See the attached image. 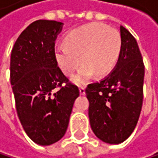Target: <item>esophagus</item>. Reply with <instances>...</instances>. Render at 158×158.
Wrapping results in <instances>:
<instances>
[{
    "instance_id": "esophagus-1",
    "label": "esophagus",
    "mask_w": 158,
    "mask_h": 158,
    "mask_svg": "<svg viewBox=\"0 0 158 158\" xmlns=\"http://www.w3.org/2000/svg\"><path fill=\"white\" fill-rule=\"evenodd\" d=\"M80 94L82 95V96L85 95V88H84L83 86H81V87H80Z\"/></svg>"
}]
</instances>
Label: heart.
I'll return each instance as SVG.
<instances>
[{"label":"heart","instance_id":"heart-1","mask_svg":"<svg viewBox=\"0 0 158 158\" xmlns=\"http://www.w3.org/2000/svg\"><path fill=\"white\" fill-rule=\"evenodd\" d=\"M65 44L55 49V60L66 76L77 84L86 82L94 74L105 76L116 65L121 51V36L117 30L103 23H89L73 29L65 37ZM82 59H81L80 58Z\"/></svg>","mask_w":158,"mask_h":158}]
</instances>
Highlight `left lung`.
<instances>
[{
  "label": "left lung",
  "mask_w": 158,
  "mask_h": 158,
  "mask_svg": "<svg viewBox=\"0 0 158 158\" xmlns=\"http://www.w3.org/2000/svg\"><path fill=\"white\" fill-rule=\"evenodd\" d=\"M121 51L113 71L87 86L90 125L98 138L119 144L135 130L142 108L144 64L137 42L120 25Z\"/></svg>",
  "instance_id": "obj_1"
}]
</instances>
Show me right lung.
Instances as JSON below:
<instances>
[{
    "instance_id": "obj_1",
    "label": "right lung",
    "mask_w": 158,
    "mask_h": 158,
    "mask_svg": "<svg viewBox=\"0 0 158 158\" xmlns=\"http://www.w3.org/2000/svg\"><path fill=\"white\" fill-rule=\"evenodd\" d=\"M62 23L39 20L17 39L11 52L10 82L18 117L35 143L48 146L67 130L78 88L70 83L55 60V41ZM58 89L57 92H53Z\"/></svg>"
}]
</instances>
